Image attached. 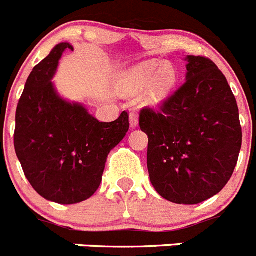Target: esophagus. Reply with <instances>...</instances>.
<instances>
[{
    "label": "esophagus",
    "instance_id": "34e87169",
    "mask_svg": "<svg viewBox=\"0 0 256 256\" xmlns=\"http://www.w3.org/2000/svg\"><path fill=\"white\" fill-rule=\"evenodd\" d=\"M130 124L132 128H136L138 126V115H137V112H130Z\"/></svg>",
    "mask_w": 256,
    "mask_h": 256
}]
</instances>
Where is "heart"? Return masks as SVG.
Instances as JSON below:
<instances>
[{"label":"heart","instance_id":"heart-1","mask_svg":"<svg viewBox=\"0 0 256 256\" xmlns=\"http://www.w3.org/2000/svg\"><path fill=\"white\" fill-rule=\"evenodd\" d=\"M177 83V72L170 64L160 61H144L133 66L122 76V94L126 96L138 94L146 88L144 100L150 105L164 102Z\"/></svg>","mask_w":256,"mask_h":256}]
</instances>
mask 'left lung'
Masks as SVG:
<instances>
[{
	"mask_svg": "<svg viewBox=\"0 0 256 256\" xmlns=\"http://www.w3.org/2000/svg\"><path fill=\"white\" fill-rule=\"evenodd\" d=\"M186 82L158 110L142 108L148 136V168L165 200L195 205L223 190L242 144L238 108L227 79L212 60L187 56Z\"/></svg>",
	"mask_w": 256,
	"mask_h": 256,
	"instance_id": "8db88e82",
	"label": "left lung"
}]
</instances>
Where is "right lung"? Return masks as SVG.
Listing matches in <instances>:
<instances>
[{
	"mask_svg": "<svg viewBox=\"0 0 256 256\" xmlns=\"http://www.w3.org/2000/svg\"><path fill=\"white\" fill-rule=\"evenodd\" d=\"M66 48L60 44L32 70L18 104L14 146L32 187L58 204L91 198L102 180L108 152L126 137L130 115L98 122L80 104L58 96L51 82Z\"/></svg>",
	"mask_w": 256,
	"mask_h": 256,
	"instance_id": "add662e5",
	"label": "right lung"
}]
</instances>
